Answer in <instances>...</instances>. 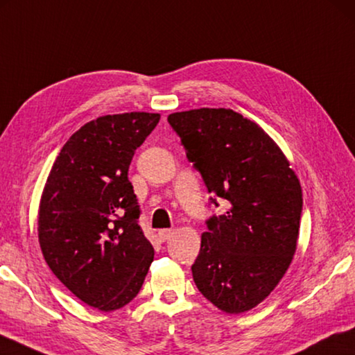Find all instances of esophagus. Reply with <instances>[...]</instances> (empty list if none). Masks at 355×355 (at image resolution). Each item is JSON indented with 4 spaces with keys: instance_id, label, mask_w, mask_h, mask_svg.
I'll use <instances>...</instances> for the list:
<instances>
[{
    "instance_id": "obj_1",
    "label": "esophagus",
    "mask_w": 355,
    "mask_h": 355,
    "mask_svg": "<svg viewBox=\"0 0 355 355\" xmlns=\"http://www.w3.org/2000/svg\"><path fill=\"white\" fill-rule=\"evenodd\" d=\"M173 233H175V231H173V230H161V231H158L159 241L166 242L167 239H171V237L173 236Z\"/></svg>"
}]
</instances>
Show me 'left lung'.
<instances>
[{
	"label": "left lung",
	"mask_w": 355,
	"mask_h": 355,
	"mask_svg": "<svg viewBox=\"0 0 355 355\" xmlns=\"http://www.w3.org/2000/svg\"><path fill=\"white\" fill-rule=\"evenodd\" d=\"M167 121L208 191L228 202L225 214L206 222L191 267L196 286L220 311L247 312L272 293L293 259L300 180L275 141L241 113L198 108Z\"/></svg>",
	"instance_id": "left-lung-1"
}]
</instances>
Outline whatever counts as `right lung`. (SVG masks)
Wrapping results in <instances>:
<instances>
[{"mask_svg": "<svg viewBox=\"0 0 355 355\" xmlns=\"http://www.w3.org/2000/svg\"><path fill=\"white\" fill-rule=\"evenodd\" d=\"M158 121V113L132 112L87 122L62 147L44 184V261L69 292L99 311L128 304L153 261L128 166Z\"/></svg>", "mask_w": 355, "mask_h": 355, "instance_id": "obj_1", "label": "right lung"}]
</instances>
